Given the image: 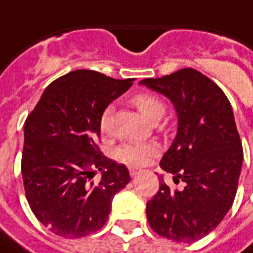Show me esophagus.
<instances>
[{
	"mask_svg": "<svg viewBox=\"0 0 253 253\" xmlns=\"http://www.w3.org/2000/svg\"><path fill=\"white\" fill-rule=\"evenodd\" d=\"M128 172H130V175L132 176V177H135V176L141 172V169H138V168H134V167H130L128 168Z\"/></svg>",
	"mask_w": 253,
	"mask_h": 253,
	"instance_id": "1",
	"label": "esophagus"
}]
</instances>
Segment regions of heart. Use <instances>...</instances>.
<instances>
[{"label":"heart","mask_w":253,"mask_h":253,"mask_svg":"<svg viewBox=\"0 0 253 253\" xmlns=\"http://www.w3.org/2000/svg\"><path fill=\"white\" fill-rule=\"evenodd\" d=\"M131 103L146 119L152 122L159 121L165 112V103L159 96L153 93H137L131 97ZM112 122V107H105L99 118L100 131L103 134L111 132ZM159 153V146L154 142H126L118 146L115 157L121 163L131 167H139L148 163L149 160Z\"/></svg>","instance_id":"obj_1"}]
</instances>
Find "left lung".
Returning <instances> with one entry per match:
<instances>
[{
	"label": "left lung",
	"instance_id": "1",
	"mask_svg": "<svg viewBox=\"0 0 253 253\" xmlns=\"http://www.w3.org/2000/svg\"><path fill=\"white\" fill-rule=\"evenodd\" d=\"M141 84L173 103L179 127L160 167L183 190L160 177V190L146 203L150 228L165 239L194 243L217 228L237 192L243 146L226 94L212 80L186 67Z\"/></svg>",
	"mask_w": 253,
	"mask_h": 253
}]
</instances>
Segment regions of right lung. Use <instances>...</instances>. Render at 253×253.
Returning <instances> with one entry per match:
<instances>
[{"instance_id": "obj_1", "label": "right lung", "mask_w": 253, "mask_h": 253, "mask_svg": "<svg viewBox=\"0 0 253 253\" xmlns=\"http://www.w3.org/2000/svg\"><path fill=\"white\" fill-rule=\"evenodd\" d=\"M132 85L93 70L52 81L24 123L21 173L35 217L52 233L80 239L104 226L112 198L127 186L126 165L99 148L101 112ZM102 170L93 180L94 170Z\"/></svg>"}]
</instances>
